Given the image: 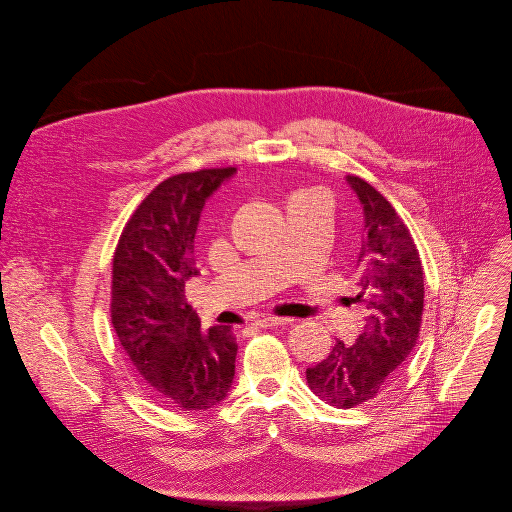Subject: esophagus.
Here are the masks:
<instances>
[{
    "label": "esophagus",
    "instance_id": "esophagus-1",
    "mask_svg": "<svg viewBox=\"0 0 512 512\" xmlns=\"http://www.w3.org/2000/svg\"><path fill=\"white\" fill-rule=\"evenodd\" d=\"M292 323V319H286V317H260V319H256L254 321V325H258V327H278V325H290Z\"/></svg>",
    "mask_w": 512,
    "mask_h": 512
}]
</instances>
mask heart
<instances>
[{"instance_id":"heart-1","label":"heart","mask_w":512,"mask_h":512,"mask_svg":"<svg viewBox=\"0 0 512 512\" xmlns=\"http://www.w3.org/2000/svg\"><path fill=\"white\" fill-rule=\"evenodd\" d=\"M304 197H315V199H323V197H321V195H317V193H311V191H300V193L292 195V197H290V201H294V199H304Z\"/></svg>"}]
</instances>
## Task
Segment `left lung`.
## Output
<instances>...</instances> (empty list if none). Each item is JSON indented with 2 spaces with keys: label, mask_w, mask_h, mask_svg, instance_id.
<instances>
[{
  "label": "left lung",
  "mask_w": 512,
  "mask_h": 512,
  "mask_svg": "<svg viewBox=\"0 0 512 512\" xmlns=\"http://www.w3.org/2000/svg\"><path fill=\"white\" fill-rule=\"evenodd\" d=\"M345 181L363 208V240L357 260V302L365 323L355 343L306 369V381L325 403L349 410L373 399L416 347L424 311V270L410 230L391 203L365 179Z\"/></svg>",
  "instance_id": "obj_1"
}]
</instances>
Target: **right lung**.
<instances>
[{"label":"right lung","mask_w":512,"mask_h":512,"mask_svg":"<svg viewBox=\"0 0 512 512\" xmlns=\"http://www.w3.org/2000/svg\"><path fill=\"white\" fill-rule=\"evenodd\" d=\"M234 173L201 169L159 183L125 226L113 260V327L139 383L187 414L224 401L236 373L232 327L201 331L185 302V282L199 274L193 244L203 206Z\"/></svg>","instance_id":"obj_1"}]
</instances>
